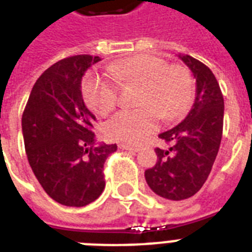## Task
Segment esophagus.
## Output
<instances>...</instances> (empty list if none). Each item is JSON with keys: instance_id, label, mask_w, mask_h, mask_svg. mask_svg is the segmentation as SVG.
Listing matches in <instances>:
<instances>
[{"instance_id": "1", "label": "esophagus", "mask_w": 252, "mask_h": 252, "mask_svg": "<svg viewBox=\"0 0 252 252\" xmlns=\"http://www.w3.org/2000/svg\"><path fill=\"white\" fill-rule=\"evenodd\" d=\"M119 148H120V149H123V150H129V152H138V150H140L137 146L124 145V144H120V145H119Z\"/></svg>"}]
</instances>
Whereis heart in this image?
Masks as SVG:
<instances>
[{
	"mask_svg": "<svg viewBox=\"0 0 252 252\" xmlns=\"http://www.w3.org/2000/svg\"><path fill=\"white\" fill-rule=\"evenodd\" d=\"M108 73L120 84L141 86L140 110H124L115 114L104 124L108 138L124 144H138L157 126L161 116L165 122L175 120L188 110L192 99V81L182 66H168L163 59L138 55L116 61ZM85 102L95 114L107 115L119 100L118 86L106 77L91 73L84 80Z\"/></svg>",
	"mask_w": 252,
	"mask_h": 252,
	"instance_id": "b5f03b06",
	"label": "heart"
}]
</instances>
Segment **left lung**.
<instances>
[{
  "instance_id": "left-lung-1",
  "label": "left lung",
  "mask_w": 252,
  "mask_h": 252,
  "mask_svg": "<svg viewBox=\"0 0 252 252\" xmlns=\"http://www.w3.org/2000/svg\"><path fill=\"white\" fill-rule=\"evenodd\" d=\"M179 59L195 77V102L183 122L159 134L170 148H157V163L145 171L152 191L175 201L203 187L219 153L223 126V96L215 74L192 56Z\"/></svg>"
}]
</instances>
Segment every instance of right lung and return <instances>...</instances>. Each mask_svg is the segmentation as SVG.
Masks as SVG:
<instances>
[{"instance_id":"obj_1","label":"right lung","mask_w":252,"mask_h":252,"mask_svg":"<svg viewBox=\"0 0 252 252\" xmlns=\"http://www.w3.org/2000/svg\"><path fill=\"white\" fill-rule=\"evenodd\" d=\"M100 57L78 55L53 64L33 85L22 116L29 163L47 195L66 207L98 199L103 166L116 144H95V116L85 106L81 81Z\"/></svg>"}]
</instances>
